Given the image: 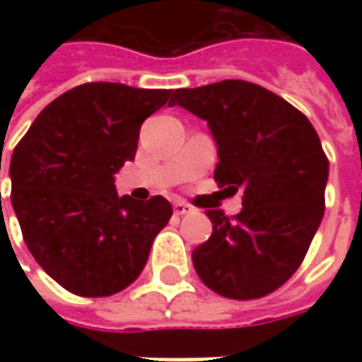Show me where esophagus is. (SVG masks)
<instances>
[{
  "mask_svg": "<svg viewBox=\"0 0 362 362\" xmlns=\"http://www.w3.org/2000/svg\"><path fill=\"white\" fill-rule=\"evenodd\" d=\"M173 211H175V216H185V214H191V211H193V207L185 202H175Z\"/></svg>",
  "mask_w": 362,
  "mask_h": 362,
  "instance_id": "34e87169",
  "label": "esophagus"
}]
</instances>
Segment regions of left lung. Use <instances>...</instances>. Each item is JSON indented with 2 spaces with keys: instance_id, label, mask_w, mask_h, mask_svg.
Segmentation results:
<instances>
[{
  "instance_id": "left-lung-1",
  "label": "left lung",
  "mask_w": 362,
  "mask_h": 362,
  "mask_svg": "<svg viewBox=\"0 0 362 362\" xmlns=\"http://www.w3.org/2000/svg\"><path fill=\"white\" fill-rule=\"evenodd\" d=\"M207 122L217 145L216 181L243 193L230 219L209 209L214 233L193 250L203 284L233 300L266 296L298 270L325 216L328 160L300 110L245 80L173 92Z\"/></svg>"
}]
</instances>
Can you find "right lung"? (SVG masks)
I'll return each mask as SVG.
<instances>
[{
	"instance_id": "1",
	"label": "right lung",
	"mask_w": 362,
	"mask_h": 362,
	"mask_svg": "<svg viewBox=\"0 0 362 362\" xmlns=\"http://www.w3.org/2000/svg\"><path fill=\"white\" fill-rule=\"evenodd\" d=\"M171 94L82 84L49 103L16 146L11 205L23 242L68 292L100 298L124 290L173 216L160 195L134 202L115 187V175L134 159L141 124Z\"/></svg>"
}]
</instances>
